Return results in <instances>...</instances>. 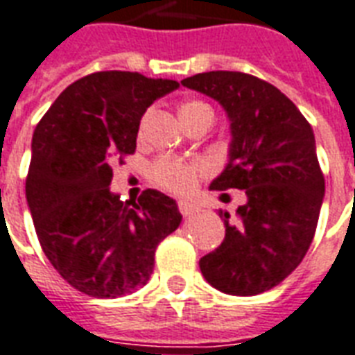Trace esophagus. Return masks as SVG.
I'll return each mask as SVG.
<instances>
[{
	"label": "esophagus",
	"mask_w": 355,
	"mask_h": 355,
	"mask_svg": "<svg viewBox=\"0 0 355 355\" xmlns=\"http://www.w3.org/2000/svg\"><path fill=\"white\" fill-rule=\"evenodd\" d=\"M178 209H180V213L183 217H191V215H194V213L198 211V206L193 204V202H189V200H180V202H178Z\"/></svg>",
	"instance_id": "esophagus-1"
}]
</instances>
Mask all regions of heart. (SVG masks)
I'll list each match as a JSON object with an SVG mask.
<instances>
[{
	"mask_svg": "<svg viewBox=\"0 0 355 355\" xmlns=\"http://www.w3.org/2000/svg\"><path fill=\"white\" fill-rule=\"evenodd\" d=\"M211 112L209 105L198 98H189L180 105V116L183 123H189L194 116L202 112ZM144 125H146V116L140 121V135H142ZM209 172V164L202 159H175V157H161L157 159L151 168H149V178L157 183L159 187L166 189L170 193L185 194L191 193L198 181Z\"/></svg>",
	"mask_w": 355,
	"mask_h": 355,
	"instance_id": "b5f03b06",
	"label": "heart"
}]
</instances>
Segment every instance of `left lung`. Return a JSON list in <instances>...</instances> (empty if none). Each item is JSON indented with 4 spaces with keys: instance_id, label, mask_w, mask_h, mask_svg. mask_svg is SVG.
Returning a JSON list of instances; mask_svg holds the SVG:
<instances>
[{
    "instance_id": "obj_1",
    "label": "left lung",
    "mask_w": 355,
    "mask_h": 355,
    "mask_svg": "<svg viewBox=\"0 0 355 355\" xmlns=\"http://www.w3.org/2000/svg\"><path fill=\"white\" fill-rule=\"evenodd\" d=\"M181 84L218 101L230 117V161L209 189L247 194L236 218L218 213L225 239L200 258V271L225 294H262L300 266L318 225L326 181L311 123L252 74L211 71Z\"/></svg>"
}]
</instances>
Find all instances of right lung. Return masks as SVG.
<instances>
[{"label": "right lung", "mask_w": 355, "mask_h": 355, "mask_svg": "<svg viewBox=\"0 0 355 355\" xmlns=\"http://www.w3.org/2000/svg\"><path fill=\"white\" fill-rule=\"evenodd\" d=\"M178 87L140 73L87 74L37 125L26 178L29 211L42 252L82 294L114 300L144 286L157 245L180 226L175 200L155 189L137 202L110 193L112 161L135 153L144 112Z\"/></svg>", "instance_id": "1"}]
</instances>
